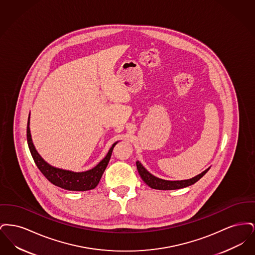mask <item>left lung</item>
Listing matches in <instances>:
<instances>
[{
	"instance_id": "left-lung-1",
	"label": "left lung",
	"mask_w": 255,
	"mask_h": 255,
	"mask_svg": "<svg viewBox=\"0 0 255 255\" xmlns=\"http://www.w3.org/2000/svg\"><path fill=\"white\" fill-rule=\"evenodd\" d=\"M136 168L143 182H145L147 185H149L151 188L159 189V190H174V189H180V188L189 186L191 184H194L195 182H198L203 176H205V174L210 167L202 172L201 174L197 175L194 178L189 180H183V181H166V180L159 179L158 177H155L150 172H148L138 160L136 161Z\"/></svg>"
}]
</instances>
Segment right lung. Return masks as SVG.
I'll return each instance as SVG.
<instances>
[{
  "instance_id": "add662e5",
  "label": "right lung",
  "mask_w": 255,
  "mask_h": 255,
  "mask_svg": "<svg viewBox=\"0 0 255 255\" xmlns=\"http://www.w3.org/2000/svg\"><path fill=\"white\" fill-rule=\"evenodd\" d=\"M26 139H27V144H28L29 151L31 153V156L34 159L37 167L42 172V174L52 184L61 187L63 189L71 190V191H87L97 187L98 182L102 177V174L104 173L109 163L113 149L118 143L117 141L112 145L106 157L94 168L85 172H73L70 170L61 169V168L51 166L38 154L35 147L33 145L31 134H30L29 117H28L27 127H26Z\"/></svg>"
}]
</instances>
